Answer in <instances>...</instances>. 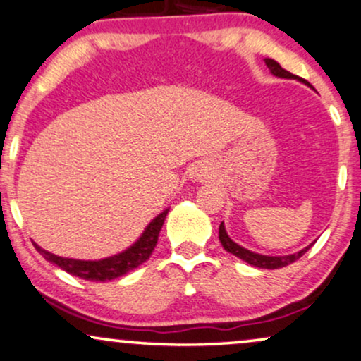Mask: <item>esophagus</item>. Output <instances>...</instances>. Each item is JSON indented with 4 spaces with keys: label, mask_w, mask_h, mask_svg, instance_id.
I'll return each mask as SVG.
<instances>
[{
    "label": "esophagus",
    "mask_w": 361,
    "mask_h": 361,
    "mask_svg": "<svg viewBox=\"0 0 361 361\" xmlns=\"http://www.w3.org/2000/svg\"><path fill=\"white\" fill-rule=\"evenodd\" d=\"M190 176H192L194 180H201L202 177L206 176V172H204V169H201V167H195V171H192V173H190Z\"/></svg>",
    "instance_id": "34e87169"
}]
</instances>
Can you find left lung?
Returning a JSON list of instances; mask_svg holds the SVG:
<instances>
[{
    "label": "left lung",
    "mask_w": 361,
    "mask_h": 361,
    "mask_svg": "<svg viewBox=\"0 0 361 361\" xmlns=\"http://www.w3.org/2000/svg\"><path fill=\"white\" fill-rule=\"evenodd\" d=\"M264 63L269 68V72L274 75V77L286 78V80H298V82H301V83H305V85L311 87L310 83L306 82V80L300 78V77H298V75L289 73L288 70H284L283 66L278 63V61L273 60V58H264ZM219 241L222 244V247H224L228 252H231V255H234L235 257H239V259H243L244 262H247V264L255 266V268H262V269L284 268V266L291 264V262H295L296 259H300V257L303 256L305 252L311 247V244H310V246H306L305 249H301V251L295 252V255H286V256H266V255H259V252L249 251V249L239 246L238 243H234L233 239L229 238L228 231H226V228H224V222H221V226H219Z\"/></svg>",
    "instance_id": "8db88e82"
}]
</instances>
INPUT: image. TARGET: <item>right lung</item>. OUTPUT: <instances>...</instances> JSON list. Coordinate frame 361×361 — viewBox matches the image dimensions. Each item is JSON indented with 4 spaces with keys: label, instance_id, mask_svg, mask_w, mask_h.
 Returning <instances> with one entry per match:
<instances>
[{
    "label": "right lung",
    "instance_id": "add662e5",
    "mask_svg": "<svg viewBox=\"0 0 361 361\" xmlns=\"http://www.w3.org/2000/svg\"><path fill=\"white\" fill-rule=\"evenodd\" d=\"M167 212L169 209L160 212L157 217H154V219L149 222V226L144 229V233L140 234V238L137 239L130 247H127L126 251L118 252V255L104 257V259L99 261H83L72 259V257H61L53 255L50 251H44V249L39 247L37 243L33 244L44 259L66 271V273L78 276V278L82 279H88V281H112V279L127 274L128 271L135 269L137 266H140L142 262L149 259L155 244H157L159 233L160 229H162L164 221H166Z\"/></svg>",
    "mask_w": 361,
    "mask_h": 361
}]
</instances>
